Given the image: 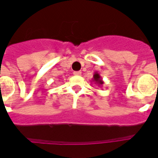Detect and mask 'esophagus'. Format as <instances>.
Returning a JSON list of instances; mask_svg holds the SVG:
<instances>
[{
	"label": "esophagus",
	"mask_w": 158,
	"mask_h": 158,
	"mask_svg": "<svg viewBox=\"0 0 158 158\" xmlns=\"http://www.w3.org/2000/svg\"><path fill=\"white\" fill-rule=\"evenodd\" d=\"M81 72L80 71H74V75H78V76H79V75H81Z\"/></svg>",
	"instance_id": "34e87169"
}]
</instances>
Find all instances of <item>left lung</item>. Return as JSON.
I'll list each match as a JSON object with an SVG mask.
<instances>
[{"label": "left lung", "mask_w": 158, "mask_h": 158, "mask_svg": "<svg viewBox=\"0 0 158 158\" xmlns=\"http://www.w3.org/2000/svg\"><path fill=\"white\" fill-rule=\"evenodd\" d=\"M92 82L94 83L95 84H97L98 87L102 86V84H104V81L102 79L101 75L99 74V73L98 71H96L94 74V78L92 79Z\"/></svg>", "instance_id": "obj_1"}]
</instances>
